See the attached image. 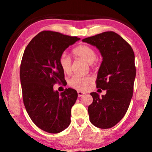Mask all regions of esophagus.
I'll list each match as a JSON object with an SVG mask.
<instances>
[{
  "mask_svg": "<svg viewBox=\"0 0 152 152\" xmlns=\"http://www.w3.org/2000/svg\"><path fill=\"white\" fill-rule=\"evenodd\" d=\"M84 94H85V92H81V91H78V97H80L82 96H84Z\"/></svg>",
  "mask_w": 152,
  "mask_h": 152,
  "instance_id": "34e87169",
  "label": "esophagus"
}]
</instances>
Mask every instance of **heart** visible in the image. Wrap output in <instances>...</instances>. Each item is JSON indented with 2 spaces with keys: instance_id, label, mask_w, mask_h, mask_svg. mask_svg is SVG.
<instances>
[{
  "instance_id": "obj_1",
  "label": "heart",
  "mask_w": 152,
  "mask_h": 152,
  "mask_svg": "<svg viewBox=\"0 0 152 152\" xmlns=\"http://www.w3.org/2000/svg\"><path fill=\"white\" fill-rule=\"evenodd\" d=\"M74 54L78 58H82L89 64L93 63L96 59V53L94 49L86 44H81L73 50ZM59 64L64 73L69 74L72 69V60L66 52L61 53L59 58ZM92 81V78L90 76H74L69 78L68 83L71 88L84 91Z\"/></svg>"
}]
</instances>
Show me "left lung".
Masks as SVG:
<instances>
[{
    "mask_svg": "<svg viewBox=\"0 0 152 152\" xmlns=\"http://www.w3.org/2000/svg\"><path fill=\"white\" fill-rule=\"evenodd\" d=\"M82 42L96 46L103 58L96 84V88L107 91L101 97L96 92L91 93L93 102L88 107L90 121L99 128H111L125 116L133 96L136 74L134 52L113 31L103 32Z\"/></svg>",
    "mask_w": 152,
    "mask_h": 152,
    "instance_id": "8db88e82",
    "label": "left lung"
}]
</instances>
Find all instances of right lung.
<instances>
[{
  "label": "right lung",
  "mask_w": 152,
  "mask_h": 152,
  "mask_svg": "<svg viewBox=\"0 0 152 152\" xmlns=\"http://www.w3.org/2000/svg\"><path fill=\"white\" fill-rule=\"evenodd\" d=\"M80 38L43 31L25 48L20 66L23 100L31 119L44 132L58 133L70 123L71 109L78 97L76 90L60 94L55 84L65 83L59 58Z\"/></svg>",
  "instance_id": "add662e5"
}]
</instances>
